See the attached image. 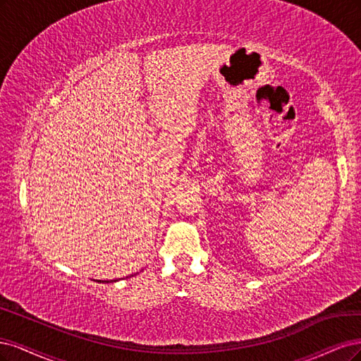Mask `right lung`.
<instances>
[{
    "mask_svg": "<svg viewBox=\"0 0 361 361\" xmlns=\"http://www.w3.org/2000/svg\"><path fill=\"white\" fill-rule=\"evenodd\" d=\"M97 282H106V283H109V282H117V281H97Z\"/></svg>",
    "mask_w": 361,
    "mask_h": 361,
    "instance_id": "obj_1",
    "label": "right lung"
}]
</instances>
